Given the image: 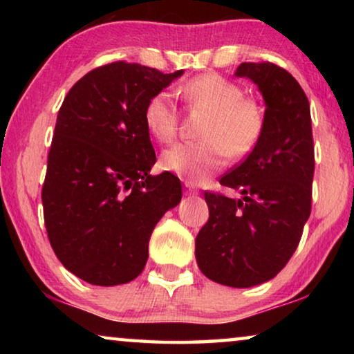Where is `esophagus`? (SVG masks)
I'll list each match as a JSON object with an SVG mask.
<instances>
[{
    "label": "esophagus",
    "mask_w": 354,
    "mask_h": 354,
    "mask_svg": "<svg viewBox=\"0 0 354 354\" xmlns=\"http://www.w3.org/2000/svg\"><path fill=\"white\" fill-rule=\"evenodd\" d=\"M185 188H187L188 195H198V190L195 188V185H193V183L185 182Z\"/></svg>",
    "instance_id": "1"
}]
</instances>
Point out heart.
Instances as JSON below:
<instances>
[{"label": "heart", "instance_id": "obj_1", "mask_svg": "<svg viewBox=\"0 0 354 354\" xmlns=\"http://www.w3.org/2000/svg\"><path fill=\"white\" fill-rule=\"evenodd\" d=\"M188 103L209 111L196 143H177L164 151V171L190 183H200L225 166L229 154L246 156L264 132V111L258 101L245 98L243 90L217 74L200 75L180 88ZM145 125L158 142L169 143L177 133V109L171 95L159 91L143 111Z\"/></svg>", "mask_w": 354, "mask_h": 354}]
</instances>
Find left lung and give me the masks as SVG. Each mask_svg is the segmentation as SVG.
Returning a JSON list of instances; mask_svg holds the SVG:
<instances>
[{
  "label": "left lung",
  "mask_w": 354,
  "mask_h": 354,
  "mask_svg": "<svg viewBox=\"0 0 354 354\" xmlns=\"http://www.w3.org/2000/svg\"><path fill=\"white\" fill-rule=\"evenodd\" d=\"M263 95L264 132L221 178L239 200L206 192L209 219L195 240L198 268L212 282L248 288L274 279L297 250L311 214L314 145L309 101L295 77L270 62H241Z\"/></svg>",
  "instance_id": "8db88e82"
}]
</instances>
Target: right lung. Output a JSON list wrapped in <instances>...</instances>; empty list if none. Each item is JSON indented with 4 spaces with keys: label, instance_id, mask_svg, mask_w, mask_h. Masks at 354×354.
I'll list each match as a JSON object with an SVG mask.
<instances>
[{
    "label": "right lung",
    "instance_id": "add662e5",
    "mask_svg": "<svg viewBox=\"0 0 354 354\" xmlns=\"http://www.w3.org/2000/svg\"><path fill=\"white\" fill-rule=\"evenodd\" d=\"M183 71L113 62L82 77L57 113L41 192L48 239L62 266L91 285L138 277L154 227L182 200L156 154L143 111Z\"/></svg>",
    "mask_w": 354,
    "mask_h": 354
}]
</instances>
